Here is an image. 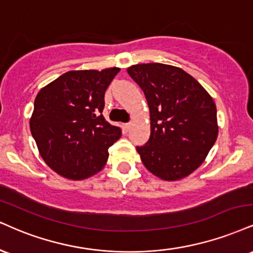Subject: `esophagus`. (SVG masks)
Segmentation results:
<instances>
[{"label":"esophagus","instance_id":"34e87169","mask_svg":"<svg viewBox=\"0 0 253 253\" xmlns=\"http://www.w3.org/2000/svg\"><path fill=\"white\" fill-rule=\"evenodd\" d=\"M124 127H125V129H126V130H129L130 127H132V123H126L124 125Z\"/></svg>","mask_w":253,"mask_h":253}]
</instances>
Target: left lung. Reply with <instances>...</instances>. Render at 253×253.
Segmentation results:
<instances>
[{
    "mask_svg": "<svg viewBox=\"0 0 253 253\" xmlns=\"http://www.w3.org/2000/svg\"><path fill=\"white\" fill-rule=\"evenodd\" d=\"M150 108L151 135L136 146L146 169L167 181L191 174L205 160L218 136L211 95L178 67L141 63L127 68Z\"/></svg>",
    "mask_w": 253,
    "mask_h": 253,
    "instance_id": "8db88e82",
    "label": "left lung"
}]
</instances>
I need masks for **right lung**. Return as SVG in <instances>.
Listing matches in <instances>:
<instances>
[{
  "mask_svg": "<svg viewBox=\"0 0 253 253\" xmlns=\"http://www.w3.org/2000/svg\"><path fill=\"white\" fill-rule=\"evenodd\" d=\"M120 68L71 71L42 88L30 132L42 159L57 174L82 180L101 171L121 128L105 120V92Z\"/></svg>",
  "mask_w": 253,
  "mask_h": 253,
  "instance_id": "right-lung-1",
  "label": "right lung"
}]
</instances>
